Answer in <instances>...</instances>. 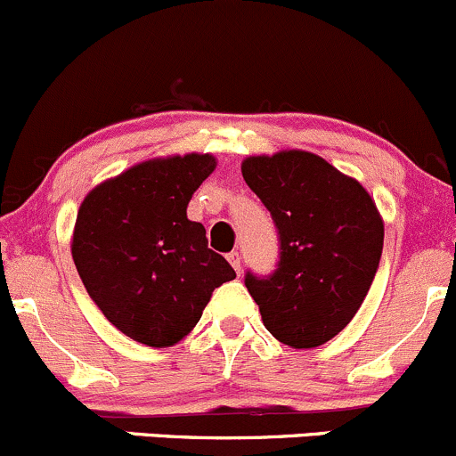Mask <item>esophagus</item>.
I'll return each instance as SVG.
<instances>
[{"label":"esophagus","instance_id":"obj_1","mask_svg":"<svg viewBox=\"0 0 456 456\" xmlns=\"http://www.w3.org/2000/svg\"><path fill=\"white\" fill-rule=\"evenodd\" d=\"M228 263L234 267V272H237V274L241 272V256H239V252H230Z\"/></svg>","mask_w":456,"mask_h":456}]
</instances>
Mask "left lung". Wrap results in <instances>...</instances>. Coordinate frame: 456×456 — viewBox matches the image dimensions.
Wrapping results in <instances>:
<instances>
[{"label":"left lung","instance_id":"8db88e82","mask_svg":"<svg viewBox=\"0 0 456 456\" xmlns=\"http://www.w3.org/2000/svg\"><path fill=\"white\" fill-rule=\"evenodd\" d=\"M241 173L279 230V267L246 274L263 325L294 349L325 345L375 279L384 243L378 206L358 180L298 149L246 158Z\"/></svg>","mask_w":456,"mask_h":456}]
</instances>
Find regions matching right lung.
I'll list each match as a JSON object with an SVG mask.
<instances>
[{
  "label": "right lung",
  "mask_w": 456,
  "mask_h": 456,
  "mask_svg": "<svg viewBox=\"0 0 456 456\" xmlns=\"http://www.w3.org/2000/svg\"><path fill=\"white\" fill-rule=\"evenodd\" d=\"M215 167L210 153L147 159L89 191L78 208L74 265L89 298L131 340L177 345L215 288L237 276L186 217Z\"/></svg>",
  "instance_id": "obj_1"
}]
</instances>
